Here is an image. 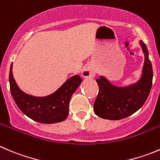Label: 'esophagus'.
I'll list each match as a JSON object with an SVG mask.
<instances>
[{
    "label": "esophagus",
    "instance_id": "1",
    "mask_svg": "<svg viewBox=\"0 0 160 160\" xmlns=\"http://www.w3.org/2000/svg\"><path fill=\"white\" fill-rule=\"evenodd\" d=\"M95 75V72H94V69L91 67H88L84 69V70L82 72V76L85 78H88V77H94Z\"/></svg>",
    "mask_w": 160,
    "mask_h": 160
}]
</instances>
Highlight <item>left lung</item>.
Wrapping results in <instances>:
<instances>
[{
	"label": "left lung",
	"mask_w": 160,
	"mask_h": 160,
	"mask_svg": "<svg viewBox=\"0 0 160 160\" xmlns=\"http://www.w3.org/2000/svg\"><path fill=\"white\" fill-rule=\"evenodd\" d=\"M140 44L145 54V63L141 80L126 88H119L108 82L104 77L96 80L99 91L94 104L97 116L106 119H124L137 112L149 95L152 84V66L148 52L143 41Z\"/></svg>",
	"instance_id": "left-lung-1"
}]
</instances>
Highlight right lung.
Instances as JSON below:
<instances>
[{"mask_svg": "<svg viewBox=\"0 0 160 160\" xmlns=\"http://www.w3.org/2000/svg\"><path fill=\"white\" fill-rule=\"evenodd\" d=\"M82 81L80 76L75 75L53 94L46 97H34L19 89L12 74V64L9 72L10 91L15 104L26 116L41 123H55L66 119L71 96Z\"/></svg>", "mask_w": 160, "mask_h": 160, "instance_id": "obj_1", "label": "right lung"}]
</instances>
